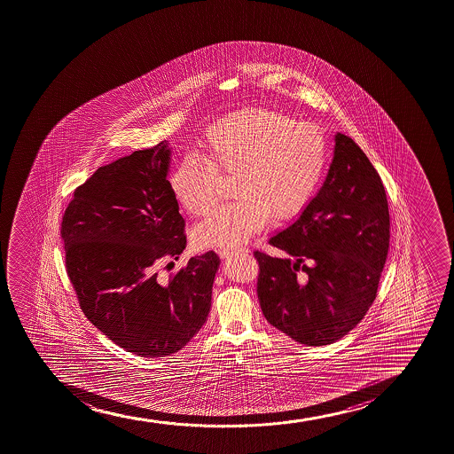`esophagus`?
<instances>
[{
  "label": "esophagus",
  "mask_w": 454,
  "mask_h": 454,
  "mask_svg": "<svg viewBox=\"0 0 454 454\" xmlns=\"http://www.w3.org/2000/svg\"><path fill=\"white\" fill-rule=\"evenodd\" d=\"M237 252H247L246 249H220L219 250V255L222 256V258H230V256L235 255Z\"/></svg>",
  "instance_id": "esophagus-1"
}]
</instances>
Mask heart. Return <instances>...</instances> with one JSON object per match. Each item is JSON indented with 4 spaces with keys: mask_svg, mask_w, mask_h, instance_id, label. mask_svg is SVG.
Listing matches in <instances>:
<instances>
[{
    "mask_svg": "<svg viewBox=\"0 0 454 454\" xmlns=\"http://www.w3.org/2000/svg\"><path fill=\"white\" fill-rule=\"evenodd\" d=\"M327 146L311 125H297L284 113L247 108L207 129L202 157L189 155L168 185L184 208L208 215L219 193V176H232L237 200L199 223L194 243L204 249H235L264 228L269 217L299 215L326 174Z\"/></svg>",
    "mask_w": 454,
    "mask_h": 454,
    "instance_id": "b5f03b06",
    "label": "heart"
}]
</instances>
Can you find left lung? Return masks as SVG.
I'll return each instance as SVG.
<instances>
[{"label": "left lung", "mask_w": 454, "mask_h": 454, "mask_svg": "<svg viewBox=\"0 0 454 454\" xmlns=\"http://www.w3.org/2000/svg\"><path fill=\"white\" fill-rule=\"evenodd\" d=\"M256 250V293L271 326L305 346H326L356 327L376 299L389 249L382 179L352 138L335 136L326 179L301 215Z\"/></svg>", "instance_id": "left-lung-1"}]
</instances>
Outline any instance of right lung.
<instances>
[{
	"mask_svg": "<svg viewBox=\"0 0 454 454\" xmlns=\"http://www.w3.org/2000/svg\"><path fill=\"white\" fill-rule=\"evenodd\" d=\"M168 143L102 166L74 192L61 222L67 271L84 316L138 356H168L204 326L220 258L208 250L170 276L157 261L187 245L168 185Z\"/></svg>",
	"mask_w": 454,
	"mask_h": 454,
	"instance_id": "right-lung-1",
	"label": "right lung"
}]
</instances>
